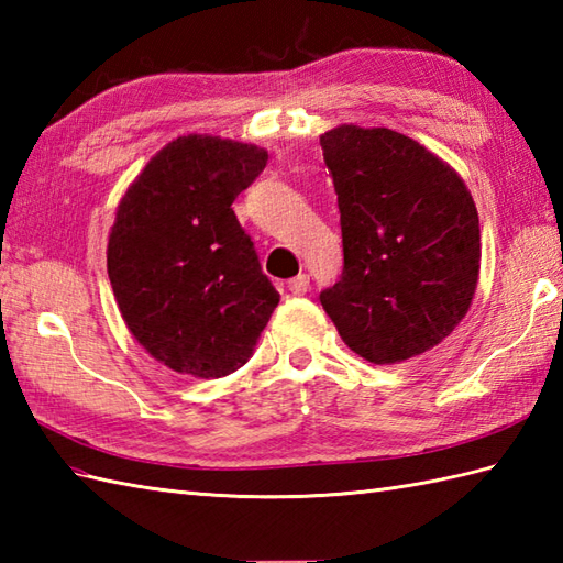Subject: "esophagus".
<instances>
[{
    "label": "esophagus",
    "mask_w": 563,
    "mask_h": 563,
    "mask_svg": "<svg viewBox=\"0 0 563 563\" xmlns=\"http://www.w3.org/2000/svg\"><path fill=\"white\" fill-rule=\"evenodd\" d=\"M288 290H290L295 297L307 295V290H309V275H307V273H300V275H297V278L288 280Z\"/></svg>",
    "instance_id": "1"
}]
</instances>
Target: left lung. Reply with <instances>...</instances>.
Listing matches in <instances>:
<instances>
[{"mask_svg": "<svg viewBox=\"0 0 563 563\" xmlns=\"http://www.w3.org/2000/svg\"><path fill=\"white\" fill-rule=\"evenodd\" d=\"M341 210L343 273L319 295L343 343L375 365L448 339L479 280V214L460 174L389 128L319 137Z\"/></svg>", "mask_w": 563, "mask_h": 563, "instance_id": "obj_1", "label": "left lung"}]
</instances>
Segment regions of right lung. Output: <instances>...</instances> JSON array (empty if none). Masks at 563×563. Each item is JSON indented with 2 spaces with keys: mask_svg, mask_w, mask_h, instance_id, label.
Here are the masks:
<instances>
[{
  "mask_svg": "<svg viewBox=\"0 0 563 563\" xmlns=\"http://www.w3.org/2000/svg\"><path fill=\"white\" fill-rule=\"evenodd\" d=\"M266 162L256 145L184 135L118 202L106 254L115 302L142 349L174 373H234L280 302L232 210Z\"/></svg>",
  "mask_w": 563,
  "mask_h": 563,
  "instance_id": "right-lung-1",
  "label": "right lung"
}]
</instances>
